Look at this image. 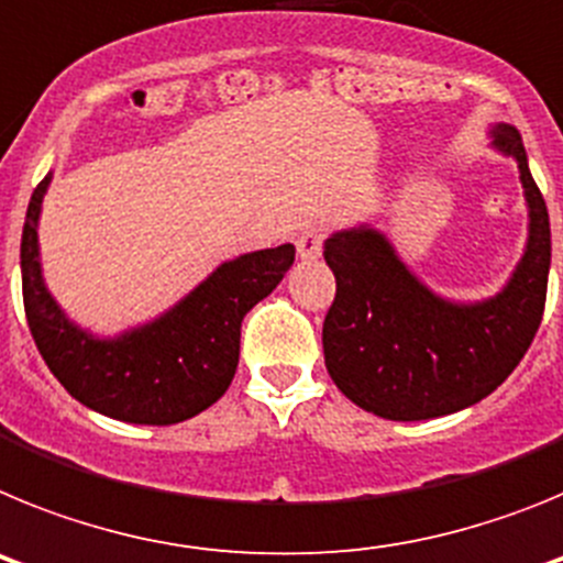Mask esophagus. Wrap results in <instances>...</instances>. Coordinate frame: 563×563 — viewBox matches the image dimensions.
<instances>
[{
  "label": "esophagus",
  "instance_id": "esophagus-1",
  "mask_svg": "<svg viewBox=\"0 0 563 563\" xmlns=\"http://www.w3.org/2000/svg\"><path fill=\"white\" fill-rule=\"evenodd\" d=\"M321 245H324V231H321V228H307V231L296 239V251L305 262L321 256Z\"/></svg>",
  "mask_w": 563,
  "mask_h": 563
}]
</instances>
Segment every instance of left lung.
<instances>
[{
  "label": "left lung",
  "mask_w": 563,
  "mask_h": 563,
  "mask_svg": "<svg viewBox=\"0 0 563 563\" xmlns=\"http://www.w3.org/2000/svg\"><path fill=\"white\" fill-rule=\"evenodd\" d=\"M490 148L514 157L527 202L525 253L496 296H440L366 222L324 242L338 285L324 318L327 372L355 406L383 420H431L479 402L519 366L541 324L550 276L544 197L519 129L494 123Z\"/></svg>",
  "instance_id": "left-lung-1"
}]
</instances>
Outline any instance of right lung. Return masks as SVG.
Masks as SVG:
<instances>
[{
  "label": "right lung",
  "mask_w": 563,
  "mask_h": 563,
  "mask_svg": "<svg viewBox=\"0 0 563 563\" xmlns=\"http://www.w3.org/2000/svg\"><path fill=\"white\" fill-rule=\"evenodd\" d=\"M53 172L30 197L22 231V296L27 324L64 389L103 417L137 426H174L200 415L231 386L242 318L292 267L296 247H265L228 258L157 318L96 335L69 321L44 285L38 217Z\"/></svg>",
  "instance_id": "right-lung-1"
}]
</instances>
